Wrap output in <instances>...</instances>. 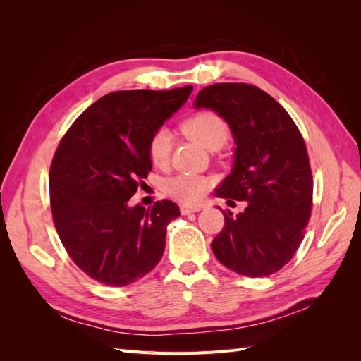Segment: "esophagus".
<instances>
[{"instance_id":"34e87169","label":"esophagus","mask_w":361,"mask_h":361,"mask_svg":"<svg viewBox=\"0 0 361 361\" xmlns=\"http://www.w3.org/2000/svg\"><path fill=\"white\" fill-rule=\"evenodd\" d=\"M203 207L202 206H191V204H180V212L183 215H188V214H192V212H199L202 211Z\"/></svg>"}]
</instances>
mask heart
Here are the masks:
<instances>
[{
  "label": "heart",
  "instance_id": "1",
  "mask_svg": "<svg viewBox=\"0 0 361 361\" xmlns=\"http://www.w3.org/2000/svg\"><path fill=\"white\" fill-rule=\"evenodd\" d=\"M182 133L207 150L221 149L231 138V126L214 111H200L187 117L180 123ZM171 133L167 128H158L150 135L147 154L157 167H164L171 154ZM211 179L200 174H176L166 182V191L182 202L195 203L211 188Z\"/></svg>",
  "mask_w": 361,
  "mask_h": 361
}]
</instances>
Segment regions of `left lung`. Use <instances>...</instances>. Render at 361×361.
<instances>
[{
  "label": "left lung",
  "mask_w": 361,
  "mask_h": 361,
  "mask_svg": "<svg viewBox=\"0 0 361 361\" xmlns=\"http://www.w3.org/2000/svg\"><path fill=\"white\" fill-rule=\"evenodd\" d=\"M195 108L220 114L236 143L233 170L216 197L247 202L238 215L223 211L214 255L241 276L274 274L298 250L312 214L313 178L300 129L274 97L245 82L204 87Z\"/></svg>",
  "instance_id": "8db88e82"
}]
</instances>
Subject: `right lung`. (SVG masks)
<instances>
[{"label":"right lung","instance_id":"obj_1","mask_svg":"<svg viewBox=\"0 0 361 361\" xmlns=\"http://www.w3.org/2000/svg\"><path fill=\"white\" fill-rule=\"evenodd\" d=\"M192 85L102 96L63 135L49 169L54 226L75 265L108 286H126L157 267L167 224L180 215L164 199L128 200L152 170L154 130L188 99Z\"/></svg>","mask_w":361,"mask_h":361}]
</instances>
